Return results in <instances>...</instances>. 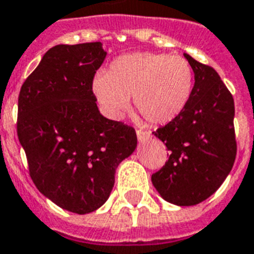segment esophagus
Wrapping results in <instances>:
<instances>
[{"instance_id": "obj_1", "label": "esophagus", "mask_w": 254, "mask_h": 254, "mask_svg": "<svg viewBox=\"0 0 254 254\" xmlns=\"http://www.w3.org/2000/svg\"><path fill=\"white\" fill-rule=\"evenodd\" d=\"M136 136H137V140L140 141V143H143V141H145L147 139H148L149 133L145 132V131H141V129H137Z\"/></svg>"}]
</instances>
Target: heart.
<instances>
[{"mask_svg": "<svg viewBox=\"0 0 254 254\" xmlns=\"http://www.w3.org/2000/svg\"><path fill=\"white\" fill-rule=\"evenodd\" d=\"M193 88V70L180 56L132 53L119 57L109 72H98L92 92L111 121H122L133 96L135 107L151 125L171 123L182 115Z\"/></svg>", "mask_w": 254, "mask_h": 254, "instance_id": "b5f03b06", "label": "heart"}]
</instances>
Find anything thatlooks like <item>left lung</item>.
Wrapping results in <instances>:
<instances>
[{
	"mask_svg": "<svg viewBox=\"0 0 254 254\" xmlns=\"http://www.w3.org/2000/svg\"><path fill=\"white\" fill-rule=\"evenodd\" d=\"M194 74L190 102L154 132L170 156L152 184L166 201L190 207L207 200L231 172L237 152L235 102L215 68L184 54Z\"/></svg>",
	"mask_w": 254,
	"mask_h": 254,
	"instance_id": "obj_1",
	"label": "left lung"
}]
</instances>
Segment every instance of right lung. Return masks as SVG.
Listing matches in <instances>:
<instances>
[{"label": "right lung", "mask_w": 254, "mask_h": 254, "mask_svg": "<svg viewBox=\"0 0 254 254\" xmlns=\"http://www.w3.org/2000/svg\"><path fill=\"white\" fill-rule=\"evenodd\" d=\"M107 53L100 42L57 45L23 82L17 135L41 193L86 215L102 207L136 132L98 110L92 79Z\"/></svg>", "instance_id": "1"}]
</instances>
